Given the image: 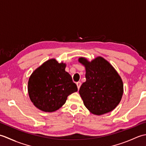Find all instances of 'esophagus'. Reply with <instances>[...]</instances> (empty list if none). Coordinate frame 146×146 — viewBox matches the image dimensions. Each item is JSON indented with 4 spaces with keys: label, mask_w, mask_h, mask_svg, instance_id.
Masks as SVG:
<instances>
[{
    "label": "esophagus",
    "mask_w": 146,
    "mask_h": 146,
    "mask_svg": "<svg viewBox=\"0 0 146 146\" xmlns=\"http://www.w3.org/2000/svg\"><path fill=\"white\" fill-rule=\"evenodd\" d=\"M82 85V83L80 82H78L76 83V85H77V87H78V88L79 89L80 88V86H81Z\"/></svg>",
    "instance_id": "obj_1"
}]
</instances>
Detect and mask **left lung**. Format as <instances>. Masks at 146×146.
<instances>
[{
  "label": "left lung",
  "mask_w": 146,
  "mask_h": 146,
  "mask_svg": "<svg viewBox=\"0 0 146 146\" xmlns=\"http://www.w3.org/2000/svg\"><path fill=\"white\" fill-rule=\"evenodd\" d=\"M79 61L86 68V82L79 93L85 107L95 115L113 110L122 98L123 86L120 76L113 67L102 57L91 62L84 58Z\"/></svg>",
  "instance_id": "obj_1"
}]
</instances>
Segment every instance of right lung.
<instances>
[{
  "label": "right lung",
  "mask_w": 146,
  "mask_h": 146,
  "mask_svg": "<svg viewBox=\"0 0 146 146\" xmlns=\"http://www.w3.org/2000/svg\"><path fill=\"white\" fill-rule=\"evenodd\" d=\"M66 64L49 60L34 71L28 82L31 100L39 110L52 112L65 104L68 95L78 91Z\"/></svg>",
  "instance_id": "add662e5"
}]
</instances>
